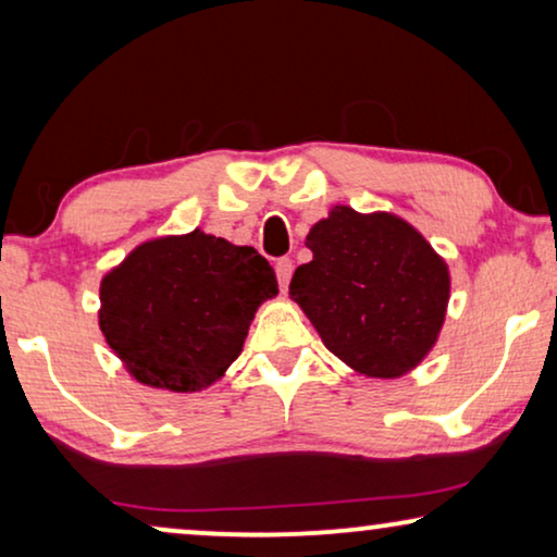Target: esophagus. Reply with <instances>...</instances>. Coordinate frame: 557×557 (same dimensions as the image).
<instances>
[{"label": "esophagus", "instance_id": "esophagus-1", "mask_svg": "<svg viewBox=\"0 0 557 557\" xmlns=\"http://www.w3.org/2000/svg\"><path fill=\"white\" fill-rule=\"evenodd\" d=\"M292 271H294L292 261H288V258H278V261H276V278H278L281 292H286V288H288V281H292Z\"/></svg>", "mask_w": 557, "mask_h": 557}]
</instances>
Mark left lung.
Instances as JSON below:
<instances>
[{"label": "left lung", "mask_w": 557, "mask_h": 557, "mask_svg": "<svg viewBox=\"0 0 557 557\" xmlns=\"http://www.w3.org/2000/svg\"><path fill=\"white\" fill-rule=\"evenodd\" d=\"M311 261L288 296L324 347L364 377L395 380L421 364L444 326L451 273L395 212L334 205L307 235Z\"/></svg>", "instance_id": "1"}]
</instances>
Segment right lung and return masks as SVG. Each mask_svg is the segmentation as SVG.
Masks as SVG:
<instances>
[{"instance_id":"1","label":"right lung","mask_w":557,"mask_h":557,"mask_svg":"<svg viewBox=\"0 0 557 557\" xmlns=\"http://www.w3.org/2000/svg\"><path fill=\"white\" fill-rule=\"evenodd\" d=\"M101 326L136 383L200 393L238 360L276 273L250 246L195 227L136 246L101 278Z\"/></svg>"}]
</instances>
